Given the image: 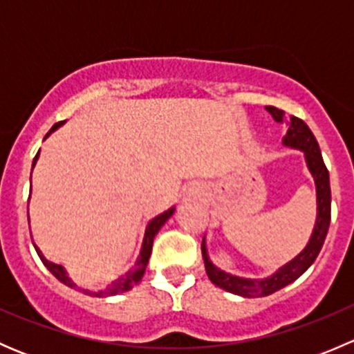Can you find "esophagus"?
<instances>
[{
  "label": "esophagus",
  "instance_id": "1",
  "mask_svg": "<svg viewBox=\"0 0 354 354\" xmlns=\"http://www.w3.org/2000/svg\"><path fill=\"white\" fill-rule=\"evenodd\" d=\"M192 194H194V192H192Z\"/></svg>",
  "mask_w": 354,
  "mask_h": 354
}]
</instances>
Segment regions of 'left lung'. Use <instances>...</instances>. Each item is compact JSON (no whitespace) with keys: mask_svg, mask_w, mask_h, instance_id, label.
Wrapping results in <instances>:
<instances>
[{"mask_svg":"<svg viewBox=\"0 0 354 354\" xmlns=\"http://www.w3.org/2000/svg\"><path fill=\"white\" fill-rule=\"evenodd\" d=\"M266 109L267 113H270V116L274 118L276 123H286L288 131L283 138L284 147L296 149V151L303 152L306 167H308L310 174H312L313 181H315L317 219L315 224H313V231L312 234H310V240L308 243L305 245V248H303L295 259H291L289 262L284 263V266H281L279 269H276V272H272L267 277H241L219 269V267L210 260L209 250H207V238L203 236L202 257L209 279L212 281L216 286L223 288L224 291L243 296V298L269 296L272 295V292L279 291L281 288L291 284L292 281L298 279V277L315 262L317 255L320 253L324 241H326L327 231H329L330 224L329 171H327L326 164H324L319 142H317L312 130L306 127V123L303 120H299V118L296 116L288 118L284 111L274 108V106H267Z\"/></svg>","mask_w":354,"mask_h":354,"instance_id":"1","label":"left lung"}]
</instances>
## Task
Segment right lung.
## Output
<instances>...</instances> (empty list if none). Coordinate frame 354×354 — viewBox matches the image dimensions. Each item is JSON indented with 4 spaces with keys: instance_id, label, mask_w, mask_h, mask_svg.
I'll list each match as a JSON object with an SVG mask.
<instances>
[{
    "instance_id": "obj_1",
    "label": "right lung",
    "mask_w": 354,
    "mask_h": 354,
    "mask_svg": "<svg viewBox=\"0 0 354 354\" xmlns=\"http://www.w3.org/2000/svg\"><path fill=\"white\" fill-rule=\"evenodd\" d=\"M63 124H65V121H59V123H56L55 127H53L51 130H49L48 133H46L44 140L49 137V135L55 133V131L58 130L59 127H63ZM37 159H39V152L34 157V162H32V169H34V166H35V164H37ZM30 180H32V173H30ZM30 194H32V185H30ZM28 198H30V197H28ZM174 210H176V205L169 207V209L164 210L162 214H159V216H156L154 219L149 221L147 226H145L144 240H142L140 252H138V255L135 257L133 260H131L130 266H128L127 269L123 270V272L118 274V276L113 277V279H109L108 283L104 284V286L99 288V289L80 288V286H78V284L75 283L73 279H71L70 274H68V270L65 269V267L46 259L44 253L41 252V248H39V246L35 245L34 241H32V243H34V248H35V252H37L39 259L42 260V263H44V266L48 267V270L53 274V276L56 277V279L62 281V283L66 284L68 288H73V289H78V291H84L85 295H88V296H97V298H108V296H114V295H120V292L128 291V289H131L133 286H137L138 283H140L142 277H144V274H145V269H147L149 259H151V252H152V243H154V236L157 234V231H159L160 227H162L164 224L167 223V219H169V217L173 216ZM27 212H28V209H27ZM27 217H28V214H27ZM28 223H30V219H28ZM30 236H32V233H30Z\"/></svg>"
}]
</instances>
